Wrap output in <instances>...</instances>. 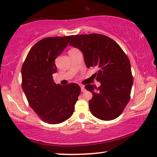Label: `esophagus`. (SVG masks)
<instances>
[{
    "mask_svg": "<svg viewBox=\"0 0 157 157\" xmlns=\"http://www.w3.org/2000/svg\"><path fill=\"white\" fill-rule=\"evenodd\" d=\"M80 87H81V90H82V92H85V86L84 85H80Z\"/></svg>",
    "mask_w": 157,
    "mask_h": 157,
    "instance_id": "34e87169",
    "label": "esophagus"
}]
</instances>
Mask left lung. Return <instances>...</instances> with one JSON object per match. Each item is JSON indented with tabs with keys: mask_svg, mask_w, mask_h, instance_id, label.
<instances>
[{
	"mask_svg": "<svg viewBox=\"0 0 157 157\" xmlns=\"http://www.w3.org/2000/svg\"><path fill=\"white\" fill-rule=\"evenodd\" d=\"M72 37L70 45L82 52L87 67L98 69L93 76L100 86L85 87L93 94L89 100L91 113L103 121L118 118L130 100L133 81L128 57L116 41L105 35L90 33Z\"/></svg>",
	"mask_w": 157,
	"mask_h": 157,
	"instance_id": "1",
	"label": "left lung"
}]
</instances>
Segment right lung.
Listing matches in <instances>:
<instances>
[{
  "instance_id": "obj_1",
  "label": "right lung",
  "mask_w": 157,
  "mask_h": 157,
  "mask_svg": "<svg viewBox=\"0 0 157 157\" xmlns=\"http://www.w3.org/2000/svg\"><path fill=\"white\" fill-rule=\"evenodd\" d=\"M72 36L47 37L34 44L21 68L22 88L29 105L41 120L49 124L64 122L73 114L81 89L77 83L56 84L55 59Z\"/></svg>"
}]
</instances>
